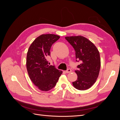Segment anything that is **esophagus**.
<instances>
[{
	"label": "esophagus",
	"mask_w": 120,
	"mask_h": 120,
	"mask_svg": "<svg viewBox=\"0 0 120 120\" xmlns=\"http://www.w3.org/2000/svg\"><path fill=\"white\" fill-rule=\"evenodd\" d=\"M72 72V70H71L70 68H68V69L67 71H65V72L67 73H70V72Z\"/></svg>",
	"instance_id": "34e87169"
}]
</instances>
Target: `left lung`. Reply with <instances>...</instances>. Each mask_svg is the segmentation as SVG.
Listing matches in <instances>:
<instances>
[{"label": "left lung", "instance_id": "8db88e82", "mask_svg": "<svg viewBox=\"0 0 120 120\" xmlns=\"http://www.w3.org/2000/svg\"><path fill=\"white\" fill-rule=\"evenodd\" d=\"M75 50L76 59L80 61L75 71L77 80L73 85L79 90H86L91 88L96 82L101 68L99 51L93 43L81 35L66 37ZM76 61H78L76 60Z\"/></svg>", "mask_w": 120, "mask_h": 120}]
</instances>
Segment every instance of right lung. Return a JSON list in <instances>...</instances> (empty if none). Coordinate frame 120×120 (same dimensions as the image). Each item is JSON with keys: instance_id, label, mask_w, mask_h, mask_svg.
I'll use <instances>...</instances> for the list:
<instances>
[{"instance_id": "obj_1", "label": "right lung", "mask_w": 120, "mask_h": 120, "mask_svg": "<svg viewBox=\"0 0 120 120\" xmlns=\"http://www.w3.org/2000/svg\"><path fill=\"white\" fill-rule=\"evenodd\" d=\"M60 36L53 34H42L37 37L28 50L26 68L29 78L39 90L48 91L58 82L62 71L48 65L47 58L50 56L52 45Z\"/></svg>"}]
</instances>
